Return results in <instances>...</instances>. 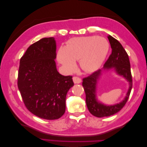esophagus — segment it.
Listing matches in <instances>:
<instances>
[{
  "label": "esophagus",
  "instance_id": "1",
  "mask_svg": "<svg viewBox=\"0 0 147 147\" xmlns=\"http://www.w3.org/2000/svg\"><path fill=\"white\" fill-rule=\"evenodd\" d=\"M73 81L74 83L75 84H78L82 82V80L80 78H79L78 77H73Z\"/></svg>",
  "mask_w": 147,
  "mask_h": 147
}]
</instances>
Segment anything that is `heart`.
Segmentation results:
<instances>
[{"label":"heart","instance_id":"obj_1","mask_svg":"<svg viewBox=\"0 0 147 147\" xmlns=\"http://www.w3.org/2000/svg\"><path fill=\"white\" fill-rule=\"evenodd\" d=\"M109 51V43L101 37L88 36L69 39L65 47L57 52L59 63L67 72H73L76 69L75 61L84 71L92 72L100 67Z\"/></svg>","mask_w":147,"mask_h":147}]
</instances>
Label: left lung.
I'll return each instance as SVG.
<instances>
[{
  "label": "left lung",
  "instance_id": "left-lung-1",
  "mask_svg": "<svg viewBox=\"0 0 147 147\" xmlns=\"http://www.w3.org/2000/svg\"><path fill=\"white\" fill-rule=\"evenodd\" d=\"M108 38L112 49V53L105 62L102 69H99L90 76L83 78L82 85L86 94V102L90 112L96 117H109L118 112L125 105L129 97L132 87V79L129 56L121 44L111 35ZM114 68L117 74L125 78L130 83V88L125 99L119 104L107 106L100 103L96 99V80L103 69Z\"/></svg>",
  "mask_w": 147,
  "mask_h": 147
}]
</instances>
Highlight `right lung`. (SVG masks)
<instances>
[{
  "label": "right lung",
  "mask_w": 147,
  "mask_h": 147,
  "mask_svg": "<svg viewBox=\"0 0 147 147\" xmlns=\"http://www.w3.org/2000/svg\"><path fill=\"white\" fill-rule=\"evenodd\" d=\"M56 41L43 38L31 45L21 57L18 87L26 107L35 116L56 119L64 115L65 98L74 86L72 76L56 69Z\"/></svg>",
  "instance_id": "1"
}]
</instances>
